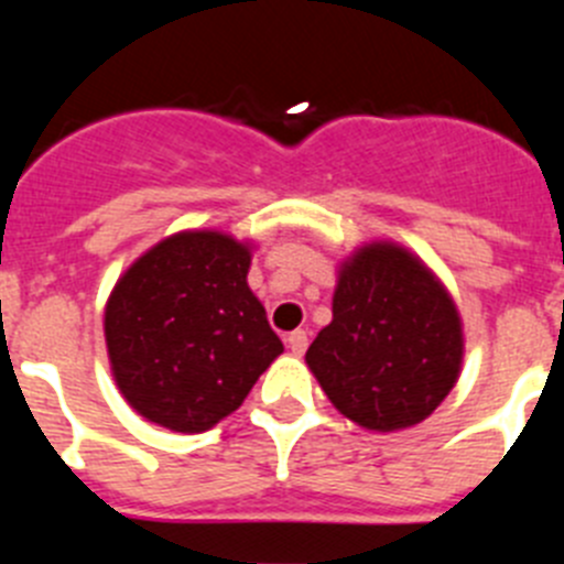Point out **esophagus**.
Returning a JSON list of instances; mask_svg holds the SVG:
<instances>
[{
  "label": "esophagus",
  "instance_id": "esophagus-1",
  "mask_svg": "<svg viewBox=\"0 0 564 564\" xmlns=\"http://www.w3.org/2000/svg\"><path fill=\"white\" fill-rule=\"evenodd\" d=\"M288 347H291L293 356H302V352L307 350V333L305 330H293L291 336H288Z\"/></svg>",
  "mask_w": 564,
  "mask_h": 564
}]
</instances>
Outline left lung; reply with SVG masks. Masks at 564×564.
I'll return each instance as SVG.
<instances>
[{
	"label": "left lung",
	"mask_w": 564,
	"mask_h": 564,
	"mask_svg": "<svg viewBox=\"0 0 564 564\" xmlns=\"http://www.w3.org/2000/svg\"><path fill=\"white\" fill-rule=\"evenodd\" d=\"M455 299L410 248L376 239L338 265L333 322L305 361L330 403L372 432L426 421L460 378Z\"/></svg>",
	"instance_id": "8db88e82"
}]
</instances>
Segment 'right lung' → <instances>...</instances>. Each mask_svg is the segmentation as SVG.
<instances>
[{
    "instance_id": "1",
    "label": "right lung",
    "mask_w": 564,
    "mask_h": 564,
    "mask_svg": "<svg viewBox=\"0 0 564 564\" xmlns=\"http://www.w3.org/2000/svg\"><path fill=\"white\" fill-rule=\"evenodd\" d=\"M251 251L231 234L192 228L115 282L104 307L109 370L138 415L186 435L212 430L285 350L248 288Z\"/></svg>"
}]
</instances>
